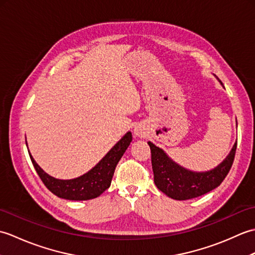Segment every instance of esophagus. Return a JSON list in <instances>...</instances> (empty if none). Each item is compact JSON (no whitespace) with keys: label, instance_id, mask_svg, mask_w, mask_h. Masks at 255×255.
I'll list each match as a JSON object with an SVG mask.
<instances>
[{"label":"esophagus","instance_id":"34e87169","mask_svg":"<svg viewBox=\"0 0 255 255\" xmlns=\"http://www.w3.org/2000/svg\"><path fill=\"white\" fill-rule=\"evenodd\" d=\"M136 133H137V134H139V131H138V130H136Z\"/></svg>","mask_w":255,"mask_h":255}]
</instances>
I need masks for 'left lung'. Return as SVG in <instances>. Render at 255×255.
Segmentation results:
<instances>
[{
	"label": "left lung",
	"instance_id": "8db88e82",
	"mask_svg": "<svg viewBox=\"0 0 255 255\" xmlns=\"http://www.w3.org/2000/svg\"><path fill=\"white\" fill-rule=\"evenodd\" d=\"M148 144L151 150L154 184L161 192L176 200L202 196L218 187L231 169L237 150L236 142L228 156L215 169L207 172H193L175 163L152 142L149 141Z\"/></svg>",
	"mask_w": 255,
	"mask_h": 255
}]
</instances>
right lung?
Returning a JSON list of instances; mask_svg holds the SVG:
<instances>
[{
	"label": "right lung",
	"mask_w": 255,
	"mask_h": 255,
	"mask_svg": "<svg viewBox=\"0 0 255 255\" xmlns=\"http://www.w3.org/2000/svg\"><path fill=\"white\" fill-rule=\"evenodd\" d=\"M132 140L131 132L128 131L108 153L88 173L72 180H59L50 176L36 163L28 151L37 174L41 178L46 187L56 196L69 200H88L99 197L111 186L115 167L122 159ZM27 145V142H26Z\"/></svg>",
	"instance_id": "right-lung-1"
}]
</instances>
